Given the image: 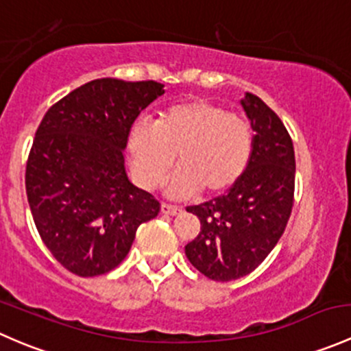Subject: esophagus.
<instances>
[{
  "mask_svg": "<svg viewBox=\"0 0 351 351\" xmlns=\"http://www.w3.org/2000/svg\"><path fill=\"white\" fill-rule=\"evenodd\" d=\"M161 212L166 215H176L180 212V207L171 204H161Z\"/></svg>",
  "mask_w": 351,
  "mask_h": 351,
  "instance_id": "esophagus-1",
  "label": "esophagus"
}]
</instances>
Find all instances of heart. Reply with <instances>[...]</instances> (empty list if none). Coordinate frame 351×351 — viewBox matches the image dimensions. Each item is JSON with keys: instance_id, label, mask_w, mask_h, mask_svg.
<instances>
[{"instance_id": "b5f03b06", "label": "heart", "mask_w": 351, "mask_h": 351, "mask_svg": "<svg viewBox=\"0 0 351 351\" xmlns=\"http://www.w3.org/2000/svg\"><path fill=\"white\" fill-rule=\"evenodd\" d=\"M127 147L136 182L147 190L165 183L173 162L180 166L169 193L183 197L202 190L207 195L231 189L247 168L253 132L244 117L208 100L173 105L156 122L137 119Z\"/></svg>"}]
</instances>
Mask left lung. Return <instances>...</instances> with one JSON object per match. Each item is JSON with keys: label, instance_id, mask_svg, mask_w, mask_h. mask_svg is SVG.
<instances>
[{"label": "left lung", "instance_id": "8db88e82", "mask_svg": "<svg viewBox=\"0 0 351 351\" xmlns=\"http://www.w3.org/2000/svg\"><path fill=\"white\" fill-rule=\"evenodd\" d=\"M241 104L254 130L247 168L224 195L186 207L202 228L185 254L215 282L251 274L282 238L293 205L295 154L284 122L256 95Z\"/></svg>", "mask_w": 351, "mask_h": 351}]
</instances>
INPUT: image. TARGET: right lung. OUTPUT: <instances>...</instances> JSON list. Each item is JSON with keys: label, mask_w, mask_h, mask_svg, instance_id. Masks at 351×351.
<instances>
[{"label": "right lung", "mask_w": 351, "mask_h": 351, "mask_svg": "<svg viewBox=\"0 0 351 351\" xmlns=\"http://www.w3.org/2000/svg\"><path fill=\"white\" fill-rule=\"evenodd\" d=\"M165 93L156 81L93 80L52 105L27 161L25 186L35 228L71 274L97 277L122 263L159 202L129 182V130Z\"/></svg>", "instance_id": "1"}]
</instances>
